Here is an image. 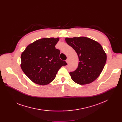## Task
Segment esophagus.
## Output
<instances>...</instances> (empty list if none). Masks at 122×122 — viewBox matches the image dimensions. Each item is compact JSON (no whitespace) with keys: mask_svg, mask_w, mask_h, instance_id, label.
<instances>
[{"mask_svg":"<svg viewBox=\"0 0 122 122\" xmlns=\"http://www.w3.org/2000/svg\"><path fill=\"white\" fill-rule=\"evenodd\" d=\"M66 62L67 64H68V63H69V59H68V58L66 60Z\"/></svg>","mask_w":122,"mask_h":122,"instance_id":"obj_1","label":"esophagus"}]
</instances>
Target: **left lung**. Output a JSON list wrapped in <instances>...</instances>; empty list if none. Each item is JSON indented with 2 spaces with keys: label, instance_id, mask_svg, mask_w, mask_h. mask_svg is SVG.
<instances>
[{
  "label": "left lung",
  "instance_id": "1",
  "mask_svg": "<svg viewBox=\"0 0 122 122\" xmlns=\"http://www.w3.org/2000/svg\"><path fill=\"white\" fill-rule=\"evenodd\" d=\"M79 57L78 67L69 72L72 80L83 85L96 80L102 72L107 60L106 54L97 41L85 37L65 38Z\"/></svg>",
  "mask_w": 122,
  "mask_h": 122
}]
</instances>
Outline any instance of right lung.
Segmentation results:
<instances>
[{"instance_id":"right-lung-1","label":"right lung","mask_w":122,"mask_h":122,"mask_svg":"<svg viewBox=\"0 0 122 122\" xmlns=\"http://www.w3.org/2000/svg\"><path fill=\"white\" fill-rule=\"evenodd\" d=\"M59 38H45L29 44L22 52L21 67L33 82L45 85L55 79L57 71L67 63L59 58L56 48Z\"/></svg>"}]
</instances>
